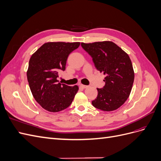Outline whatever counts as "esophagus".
Masks as SVG:
<instances>
[{"label": "esophagus", "mask_w": 161, "mask_h": 161, "mask_svg": "<svg viewBox=\"0 0 161 161\" xmlns=\"http://www.w3.org/2000/svg\"><path fill=\"white\" fill-rule=\"evenodd\" d=\"M80 86L81 87V88H82V89H85V88H86V87H87L86 85H80Z\"/></svg>", "instance_id": "obj_1"}]
</instances>
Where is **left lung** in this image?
I'll use <instances>...</instances> for the list:
<instances>
[{
	"label": "left lung",
	"mask_w": 161,
	"mask_h": 161,
	"mask_svg": "<svg viewBox=\"0 0 161 161\" xmlns=\"http://www.w3.org/2000/svg\"><path fill=\"white\" fill-rule=\"evenodd\" d=\"M81 46L92 58L96 69L106 76L105 85L97 89L98 95L92 105L105 111L118 109L128 99L134 80L129 56L112 42L81 43Z\"/></svg>",
	"instance_id": "left-lung-1"
}]
</instances>
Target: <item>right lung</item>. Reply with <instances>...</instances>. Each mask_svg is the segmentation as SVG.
<instances>
[{"label": "right lung", "mask_w": 161, "mask_h": 161, "mask_svg": "<svg viewBox=\"0 0 161 161\" xmlns=\"http://www.w3.org/2000/svg\"><path fill=\"white\" fill-rule=\"evenodd\" d=\"M79 42H48L31 56L27 72V80L34 99L43 109L58 112L70 105L79 87L61 84L58 72L64 71L70 53Z\"/></svg>", "instance_id": "obj_1"}]
</instances>
